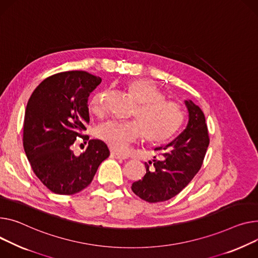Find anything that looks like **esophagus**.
I'll return each mask as SVG.
<instances>
[{
  "instance_id": "esophagus-1",
  "label": "esophagus",
  "mask_w": 258,
  "mask_h": 258,
  "mask_svg": "<svg viewBox=\"0 0 258 258\" xmlns=\"http://www.w3.org/2000/svg\"><path fill=\"white\" fill-rule=\"evenodd\" d=\"M111 157L115 158V159H121V160H125L127 157L125 156V154H121V153H118V152H115L113 150H111Z\"/></svg>"
}]
</instances>
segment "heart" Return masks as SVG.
<instances>
[{"label": "heart", "mask_w": 258, "mask_h": 258, "mask_svg": "<svg viewBox=\"0 0 258 258\" xmlns=\"http://www.w3.org/2000/svg\"><path fill=\"white\" fill-rule=\"evenodd\" d=\"M126 89L133 100L138 104L133 112L136 121L109 120L96 127L97 138L117 151H123L141 134L144 141L150 144L170 139L182 123L181 107L165 99L158 85L150 80H133L127 83ZM105 95V91H99L92 96L89 109L93 114L100 115L104 112Z\"/></svg>", "instance_id": "heart-1"}]
</instances>
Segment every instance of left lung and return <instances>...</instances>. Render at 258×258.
Returning <instances> with one entry per match:
<instances>
[{
    "mask_svg": "<svg viewBox=\"0 0 258 258\" xmlns=\"http://www.w3.org/2000/svg\"><path fill=\"white\" fill-rule=\"evenodd\" d=\"M188 112L185 128L145 163L146 174L132 184L141 199L154 203L176 196L197 174L210 144L208 125L201 109L192 100H184Z\"/></svg>",
    "mask_w": 258,
    "mask_h": 258,
    "instance_id": "8db88e82",
    "label": "left lung"
}]
</instances>
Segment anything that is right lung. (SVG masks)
Instances as JSON below:
<instances>
[{
	"label": "right lung",
	"mask_w": 258,
	"mask_h": 258,
	"mask_svg": "<svg viewBox=\"0 0 258 258\" xmlns=\"http://www.w3.org/2000/svg\"><path fill=\"white\" fill-rule=\"evenodd\" d=\"M100 82L87 72L59 73L43 80L29 98L24 149L34 173L55 194L73 195L88 186L110 156L105 142L83 135L89 123L88 97ZM78 138L89 146L75 156L70 147Z\"/></svg>",
	"instance_id": "obj_1"
}]
</instances>
